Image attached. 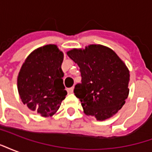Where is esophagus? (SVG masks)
Returning <instances> with one entry per match:
<instances>
[{
  "instance_id": "34e87169",
  "label": "esophagus",
  "mask_w": 152,
  "mask_h": 152,
  "mask_svg": "<svg viewBox=\"0 0 152 152\" xmlns=\"http://www.w3.org/2000/svg\"><path fill=\"white\" fill-rule=\"evenodd\" d=\"M66 91H67V94H72L73 93V88L72 87V88H68V89H66Z\"/></svg>"
}]
</instances>
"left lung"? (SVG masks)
Instances as JSON below:
<instances>
[{"instance_id":"obj_1","label":"left lung","mask_w":152,"mask_h":152,"mask_svg":"<svg viewBox=\"0 0 152 152\" xmlns=\"http://www.w3.org/2000/svg\"><path fill=\"white\" fill-rule=\"evenodd\" d=\"M66 53L80 67L81 83L76 84L74 94L80 100L85 114L98 121L112 117L129 95L126 65L113 50L101 45L73 49Z\"/></svg>"}]
</instances>
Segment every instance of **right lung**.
Wrapping results in <instances>:
<instances>
[{
	"label": "right lung",
	"instance_id": "add662e5",
	"mask_svg": "<svg viewBox=\"0 0 152 152\" xmlns=\"http://www.w3.org/2000/svg\"><path fill=\"white\" fill-rule=\"evenodd\" d=\"M63 53L55 45H47L31 52L18 76V90L23 104L41 116L55 114L66 98Z\"/></svg>",
	"mask_w": 152,
	"mask_h": 152
}]
</instances>
